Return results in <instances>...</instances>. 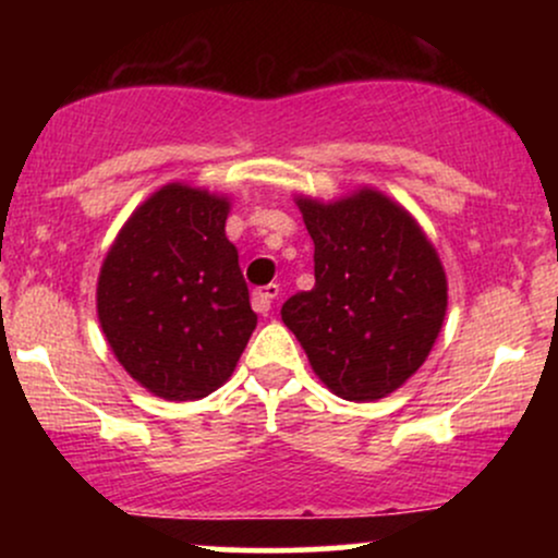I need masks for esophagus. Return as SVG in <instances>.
I'll return each mask as SVG.
<instances>
[{
    "mask_svg": "<svg viewBox=\"0 0 558 558\" xmlns=\"http://www.w3.org/2000/svg\"><path fill=\"white\" fill-rule=\"evenodd\" d=\"M280 293V286L278 283H270L265 288H259V291L252 293V306L254 312H259V315H267V312L272 310V299Z\"/></svg>",
    "mask_w": 558,
    "mask_h": 558,
    "instance_id": "34e87169",
    "label": "esophagus"
}]
</instances>
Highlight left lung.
I'll list each match as a JSON object with an SVG mask.
<instances>
[{
	"mask_svg": "<svg viewBox=\"0 0 558 558\" xmlns=\"http://www.w3.org/2000/svg\"><path fill=\"white\" fill-rule=\"evenodd\" d=\"M315 241V288L280 310L312 369L345 401H377L425 364L448 306L438 252L383 191L336 202L296 196Z\"/></svg>",
	"mask_w": 558,
	"mask_h": 558,
	"instance_id": "8db88e82",
	"label": "left lung"
}]
</instances>
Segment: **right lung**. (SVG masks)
<instances>
[{
	"mask_svg": "<svg viewBox=\"0 0 558 558\" xmlns=\"http://www.w3.org/2000/svg\"><path fill=\"white\" fill-rule=\"evenodd\" d=\"M228 213L226 194L168 183L133 209L101 262V332L125 373L165 401L220 388L257 328Z\"/></svg>",
	"mask_w": 558,
	"mask_h": 558,
	"instance_id": "obj_1",
	"label": "right lung"
}]
</instances>
